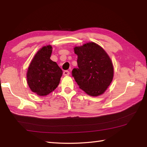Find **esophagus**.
Returning <instances> with one entry per match:
<instances>
[{
    "label": "esophagus",
    "instance_id": "34e87169",
    "mask_svg": "<svg viewBox=\"0 0 147 147\" xmlns=\"http://www.w3.org/2000/svg\"><path fill=\"white\" fill-rule=\"evenodd\" d=\"M69 74H70L69 71H64L63 72L64 76H68Z\"/></svg>",
    "mask_w": 147,
    "mask_h": 147
}]
</instances>
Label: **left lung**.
I'll return each instance as SVG.
<instances>
[{
    "mask_svg": "<svg viewBox=\"0 0 147 147\" xmlns=\"http://www.w3.org/2000/svg\"><path fill=\"white\" fill-rule=\"evenodd\" d=\"M74 51L78 68L73 69L72 75L79 87L90 96L103 94L114 76L113 64L107 52L94 42L75 47Z\"/></svg>",
    "mask_w": 147,
    "mask_h": 147,
    "instance_id": "left-lung-1",
    "label": "left lung"
}]
</instances>
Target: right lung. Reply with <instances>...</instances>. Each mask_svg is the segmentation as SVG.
<instances>
[{
	"label": "right lung",
	"instance_id": "1",
	"mask_svg": "<svg viewBox=\"0 0 147 147\" xmlns=\"http://www.w3.org/2000/svg\"><path fill=\"white\" fill-rule=\"evenodd\" d=\"M52 52L51 45L43 47L34 56L28 69V85L39 96H46L54 91L62 75L61 69L50 59Z\"/></svg>",
	"mask_w": 147,
	"mask_h": 147
}]
</instances>
